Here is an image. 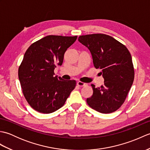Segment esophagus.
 I'll return each instance as SVG.
<instances>
[{
  "label": "esophagus",
  "instance_id": "1",
  "mask_svg": "<svg viewBox=\"0 0 150 150\" xmlns=\"http://www.w3.org/2000/svg\"><path fill=\"white\" fill-rule=\"evenodd\" d=\"M77 84L79 86H80V87L84 86L86 85V83H84V82H81V81H78V82H77Z\"/></svg>",
  "mask_w": 150,
  "mask_h": 150
}]
</instances>
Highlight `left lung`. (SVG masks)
Instances as JSON below:
<instances>
[{
	"label": "left lung",
	"mask_w": 150,
	"mask_h": 150,
	"mask_svg": "<svg viewBox=\"0 0 150 150\" xmlns=\"http://www.w3.org/2000/svg\"><path fill=\"white\" fill-rule=\"evenodd\" d=\"M79 41L91 53L95 68L101 69L104 84L95 88L88 104L102 113H110L122 106L134 80L132 59L127 47L114 38L97 33L81 35Z\"/></svg>",
	"instance_id": "8db88e82"
}]
</instances>
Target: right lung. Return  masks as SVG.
<instances>
[{
  "label": "right lung",
  "instance_id": "right-lung-1",
  "mask_svg": "<svg viewBox=\"0 0 150 150\" xmlns=\"http://www.w3.org/2000/svg\"><path fill=\"white\" fill-rule=\"evenodd\" d=\"M77 36L48 35L28 47L18 68L24 96L30 106L42 113H51L65 104L76 81L54 76L56 65L61 66L67 49Z\"/></svg>",
  "mask_w": 150,
  "mask_h": 150
}]
</instances>
